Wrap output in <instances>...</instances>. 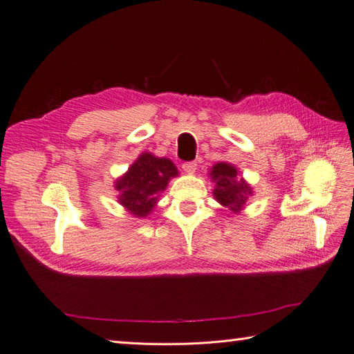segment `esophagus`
<instances>
[{
    "label": "esophagus",
    "mask_w": 354,
    "mask_h": 354,
    "mask_svg": "<svg viewBox=\"0 0 354 354\" xmlns=\"http://www.w3.org/2000/svg\"><path fill=\"white\" fill-rule=\"evenodd\" d=\"M198 169V164L196 162H186L183 164V171L186 174H195Z\"/></svg>",
    "instance_id": "34e87169"
}]
</instances>
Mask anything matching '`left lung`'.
<instances>
[{"label": "left lung", "mask_w": 354, "mask_h": 354, "mask_svg": "<svg viewBox=\"0 0 354 354\" xmlns=\"http://www.w3.org/2000/svg\"><path fill=\"white\" fill-rule=\"evenodd\" d=\"M208 174L214 183L212 195L220 205L229 208L233 214L243 211L254 190L243 177H238V168L229 162H217L209 168Z\"/></svg>", "instance_id": "obj_1"}]
</instances>
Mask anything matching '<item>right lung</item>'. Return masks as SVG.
I'll return each mask as SVG.
<instances>
[{"mask_svg": "<svg viewBox=\"0 0 354 354\" xmlns=\"http://www.w3.org/2000/svg\"><path fill=\"white\" fill-rule=\"evenodd\" d=\"M178 176V169L168 158H158L143 152L121 177L115 180L118 202L128 214L145 218L151 216L158 198L165 190L171 178Z\"/></svg>", "mask_w": 354, "mask_h": 354, "instance_id": "right-lung-1", "label": "right lung"}]
</instances>
